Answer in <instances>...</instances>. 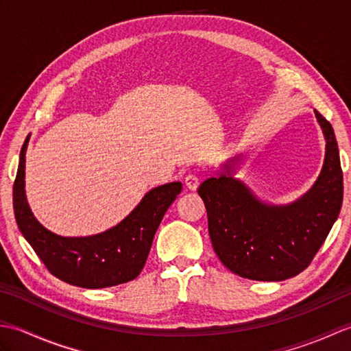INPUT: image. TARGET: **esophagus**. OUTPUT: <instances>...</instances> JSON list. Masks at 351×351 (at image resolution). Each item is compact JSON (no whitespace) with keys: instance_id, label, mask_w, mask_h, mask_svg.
<instances>
[{"instance_id":"esophagus-1","label":"esophagus","mask_w":351,"mask_h":351,"mask_svg":"<svg viewBox=\"0 0 351 351\" xmlns=\"http://www.w3.org/2000/svg\"><path fill=\"white\" fill-rule=\"evenodd\" d=\"M185 187H187L191 191L197 190V187H199V178L196 175H193V173L185 176Z\"/></svg>"}]
</instances>
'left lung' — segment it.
<instances>
[{
	"label": "left lung",
	"instance_id": "8db88e82",
	"mask_svg": "<svg viewBox=\"0 0 351 351\" xmlns=\"http://www.w3.org/2000/svg\"><path fill=\"white\" fill-rule=\"evenodd\" d=\"M326 140L323 169L314 185L294 202L271 205L235 178L237 155L223 164L219 176L197 189L208 214L214 252L230 271L252 280L279 282L306 268L342 205V170L332 125L315 110Z\"/></svg>",
	"mask_w": 351,
	"mask_h": 351
}]
</instances>
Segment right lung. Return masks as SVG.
Segmentation results:
<instances>
[{
  "label": "right lung",
  "mask_w": 351,
  "mask_h": 351,
  "mask_svg": "<svg viewBox=\"0 0 351 351\" xmlns=\"http://www.w3.org/2000/svg\"><path fill=\"white\" fill-rule=\"evenodd\" d=\"M29 136L21 149L13 184V210L18 228L48 270L71 285L98 289L136 279L143 270L154 235L182 191L181 182H169L147 191L140 204L101 234L62 237L51 232L29 210L25 196V152Z\"/></svg>",
  "instance_id": "add662e5"
}]
</instances>
